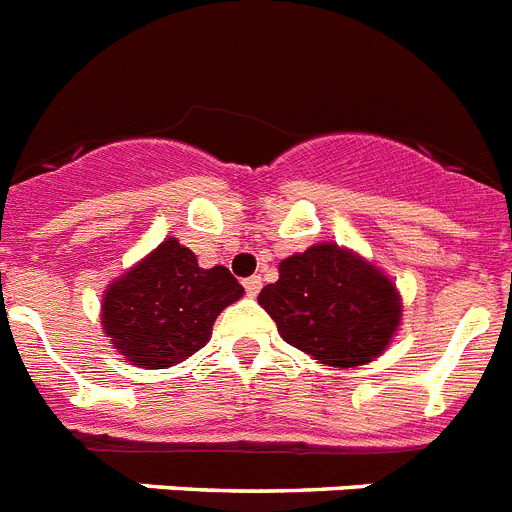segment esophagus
<instances>
[{"mask_svg":"<svg viewBox=\"0 0 512 512\" xmlns=\"http://www.w3.org/2000/svg\"><path fill=\"white\" fill-rule=\"evenodd\" d=\"M260 289H263V278L260 276L244 278V291H247V296H257L260 294Z\"/></svg>","mask_w":512,"mask_h":512,"instance_id":"obj_1","label":"esophagus"}]
</instances>
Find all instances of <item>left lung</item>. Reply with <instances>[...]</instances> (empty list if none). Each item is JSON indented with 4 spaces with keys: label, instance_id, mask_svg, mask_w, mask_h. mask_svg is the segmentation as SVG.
Listing matches in <instances>:
<instances>
[{
    "label": "left lung",
    "instance_id": "1",
    "mask_svg": "<svg viewBox=\"0 0 512 512\" xmlns=\"http://www.w3.org/2000/svg\"><path fill=\"white\" fill-rule=\"evenodd\" d=\"M260 307L294 349L325 367L375 362L398 333L401 291L367 257L336 242H320L286 257Z\"/></svg>",
    "mask_w": 512,
    "mask_h": 512
}]
</instances>
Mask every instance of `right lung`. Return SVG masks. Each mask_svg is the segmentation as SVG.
Returning <instances> with one entry per match:
<instances>
[{"instance_id":"right-lung-1","label":"right lung","mask_w":512,"mask_h":512,"mask_svg":"<svg viewBox=\"0 0 512 512\" xmlns=\"http://www.w3.org/2000/svg\"><path fill=\"white\" fill-rule=\"evenodd\" d=\"M242 294L223 265L200 268L195 252L169 236L106 286L101 328L130 364L166 369L203 349L216 317Z\"/></svg>"}]
</instances>
